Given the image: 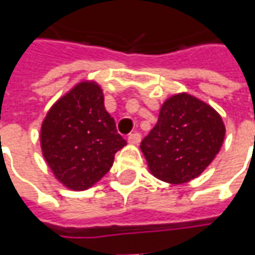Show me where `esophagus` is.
Returning <instances> with one entry per match:
<instances>
[{"label": "esophagus", "instance_id": "obj_1", "mask_svg": "<svg viewBox=\"0 0 255 255\" xmlns=\"http://www.w3.org/2000/svg\"><path fill=\"white\" fill-rule=\"evenodd\" d=\"M140 133L139 132H133V133H129L128 135V142L131 144H138L139 142H140Z\"/></svg>", "mask_w": 255, "mask_h": 255}]
</instances>
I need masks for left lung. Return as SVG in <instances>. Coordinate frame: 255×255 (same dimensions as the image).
I'll return each instance as SVG.
<instances>
[{
    "mask_svg": "<svg viewBox=\"0 0 255 255\" xmlns=\"http://www.w3.org/2000/svg\"><path fill=\"white\" fill-rule=\"evenodd\" d=\"M224 123L212 106L188 94H176L161 106L155 127L142 140L150 172L182 184L202 173L220 151Z\"/></svg>",
    "mask_w": 255,
    "mask_h": 255,
    "instance_id": "8db88e82",
    "label": "left lung"
}]
</instances>
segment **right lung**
Segmentation results:
<instances>
[{
	"instance_id": "1",
	"label": "right lung",
	"mask_w": 255,
	"mask_h": 255,
	"mask_svg": "<svg viewBox=\"0 0 255 255\" xmlns=\"http://www.w3.org/2000/svg\"><path fill=\"white\" fill-rule=\"evenodd\" d=\"M126 144L94 82L75 86L42 123L41 147L47 165L65 187L76 191L87 190L108 173Z\"/></svg>"
}]
</instances>
